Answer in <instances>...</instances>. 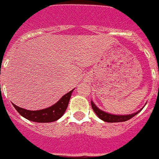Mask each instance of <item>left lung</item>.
<instances>
[{
  "label": "left lung",
  "instance_id": "left-lung-1",
  "mask_svg": "<svg viewBox=\"0 0 159 159\" xmlns=\"http://www.w3.org/2000/svg\"><path fill=\"white\" fill-rule=\"evenodd\" d=\"M90 102H91L92 108H93L94 112L96 113V115L103 121L109 123L124 122V121H127L129 120H130L131 118H133V116H135L141 110H141L137 111V112L133 113V114L131 115H127V116H117V115H111L109 114V113L104 112V111H101L100 109H98V107L94 104V102H92V101Z\"/></svg>",
  "mask_w": 159,
  "mask_h": 159
}]
</instances>
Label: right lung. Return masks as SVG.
<instances>
[{"label": "right lung", "mask_w": 159, "mask_h": 159, "mask_svg": "<svg viewBox=\"0 0 159 159\" xmlns=\"http://www.w3.org/2000/svg\"><path fill=\"white\" fill-rule=\"evenodd\" d=\"M73 90L65 94L57 103L51 106L50 107L43 109V110L29 111L16 106L14 103L13 105H14V108L22 116L25 117L29 120L38 123L53 122V121L57 120L64 115L65 110L67 109L68 105H69V99H70Z\"/></svg>", "instance_id": "right-lung-1"}]
</instances>
